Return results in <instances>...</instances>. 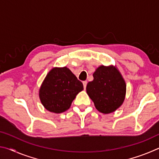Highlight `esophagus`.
<instances>
[{"label":"esophagus","mask_w":159,"mask_h":159,"mask_svg":"<svg viewBox=\"0 0 159 159\" xmlns=\"http://www.w3.org/2000/svg\"><path fill=\"white\" fill-rule=\"evenodd\" d=\"M83 87H84V89H85L86 86H87V84H88V81L85 80V81L83 82Z\"/></svg>","instance_id":"esophagus-1"}]
</instances>
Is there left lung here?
I'll return each mask as SVG.
<instances>
[{
  "instance_id": "1",
  "label": "left lung",
  "mask_w": 159,
  "mask_h": 159,
  "mask_svg": "<svg viewBox=\"0 0 159 159\" xmlns=\"http://www.w3.org/2000/svg\"><path fill=\"white\" fill-rule=\"evenodd\" d=\"M93 77L86 90L96 109L103 114L116 111L123 104L125 95L126 85L121 75L114 66H100Z\"/></svg>"
}]
</instances>
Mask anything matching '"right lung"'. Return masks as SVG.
<instances>
[{
  "instance_id": "right-lung-1",
  "label": "right lung",
  "mask_w": 159,
  "mask_h": 159,
  "mask_svg": "<svg viewBox=\"0 0 159 159\" xmlns=\"http://www.w3.org/2000/svg\"><path fill=\"white\" fill-rule=\"evenodd\" d=\"M83 90L82 82L68 68H54L45 77L39 96L45 109L60 114L69 109L77 94Z\"/></svg>"
}]
</instances>
